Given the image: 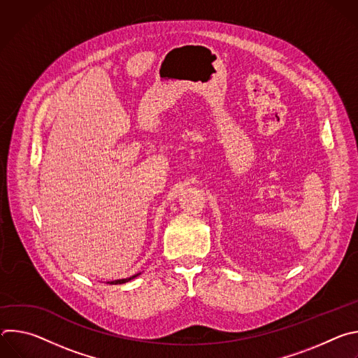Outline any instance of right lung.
I'll return each mask as SVG.
<instances>
[{"instance_id": "add662e5", "label": "right lung", "mask_w": 358, "mask_h": 358, "mask_svg": "<svg viewBox=\"0 0 358 358\" xmlns=\"http://www.w3.org/2000/svg\"><path fill=\"white\" fill-rule=\"evenodd\" d=\"M138 275H141V273H136V275H133V276H130V278H126V279H117V280H112V282H108V283H110V285H122V283H127V282L133 280L134 278H137Z\"/></svg>"}]
</instances>
